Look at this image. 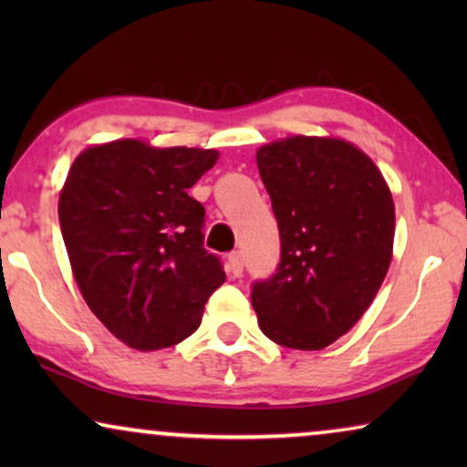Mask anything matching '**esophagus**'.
I'll use <instances>...</instances> for the list:
<instances>
[{"instance_id":"34e87169","label":"esophagus","mask_w":467,"mask_h":467,"mask_svg":"<svg viewBox=\"0 0 467 467\" xmlns=\"http://www.w3.org/2000/svg\"><path fill=\"white\" fill-rule=\"evenodd\" d=\"M227 265H229V272H232L234 276H240L242 270H244V261H242V253L240 251L229 253Z\"/></svg>"}]
</instances>
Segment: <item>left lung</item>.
Wrapping results in <instances>:
<instances>
[{
    "label": "left lung",
    "mask_w": 467,
    "mask_h": 467,
    "mask_svg": "<svg viewBox=\"0 0 467 467\" xmlns=\"http://www.w3.org/2000/svg\"><path fill=\"white\" fill-rule=\"evenodd\" d=\"M280 232V261L254 280L259 327L280 347L321 350L369 308L391 264L395 208L372 159L334 138L257 150Z\"/></svg>",
    "instance_id": "obj_1"
}]
</instances>
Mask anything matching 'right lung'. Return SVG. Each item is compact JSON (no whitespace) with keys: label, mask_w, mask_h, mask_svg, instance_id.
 <instances>
[{"label":"right lung","mask_w":467,"mask_h":467,"mask_svg":"<svg viewBox=\"0 0 467 467\" xmlns=\"http://www.w3.org/2000/svg\"><path fill=\"white\" fill-rule=\"evenodd\" d=\"M216 150L152 149L138 140L76 157L59 195V225L78 289L127 347H174L200 327L208 297L225 283L203 248L206 210L189 189Z\"/></svg>","instance_id":"right-lung-1"}]
</instances>
